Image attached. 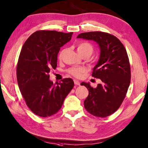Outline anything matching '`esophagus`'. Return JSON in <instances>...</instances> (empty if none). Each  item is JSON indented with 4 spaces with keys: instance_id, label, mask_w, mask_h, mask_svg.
Masks as SVG:
<instances>
[{
    "instance_id": "34e87169",
    "label": "esophagus",
    "mask_w": 148,
    "mask_h": 148,
    "mask_svg": "<svg viewBox=\"0 0 148 148\" xmlns=\"http://www.w3.org/2000/svg\"><path fill=\"white\" fill-rule=\"evenodd\" d=\"M74 82L75 85H76V86H79V85H80V82H79L78 80H76V79H74Z\"/></svg>"
}]
</instances>
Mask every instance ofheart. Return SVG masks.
Segmentation results:
<instances>
[{"instance_id": "1", "label": "heart", "mask_w": 148, "mask_h": 148, "mask_svg": "<svg viewBox=\"0 0 148 148\" xmlns=\"http://www.w3.org/2000/svg\"><path fill=\"white\" fill-rule=\"evenodd\" d=\"M77 50L79 54H80L82 56L85 55H91L93 51V46L90 43L84 42L78 45L77 46ZM65 53V50H62L59 54V58L61 59L64 56ZM86 71V69L84 67H72L68 70V72L72 76H73L76 78H80L82 75Z\"/></svg>"}]
</instances>
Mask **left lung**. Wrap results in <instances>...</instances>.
Returning a JSON list of instances; mask_svg holds the SVG:
<instances>
[{
  "mask_svg": "<svg viewBox=\"0 0 148 148\" xmlns=\"http://www.w3.org/2000/svg\"><path fill=\"white\" fill-rule=\"evenodd\" d=\"M77 38L97 42L101 50L92 76L102 82L95 88L90 83L81 84L89 90L84 107L93 116L111 115L120 107L130 83V66L126 49L116 37L105 32L82 33Z\"/></svg>",
  "mask_w": 148,
  "mask_h": 148,
  "instance_id": "8db88e82",
  "label": "left lung"
}]
</instances>
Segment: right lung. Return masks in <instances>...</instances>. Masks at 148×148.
<instances>
[{"mask_svg": "<svg viewBox=\"0 0 148 148\" xmlns=\"http://www.w3.org/2000/svg\"><path fill=\"white\" fill-rule=\"evenodd\" d=\"M72 34L39 30L22 47L16 68L17 81L27 106L37 116L57 113L73 88L72 79L64 78L53 84L49 74L51 69L57 68L60 49L70 41Z\"/></svg>", "mask_w": 148, "mask_h": 148, "instance_id": "obj_1", "label": "right lung"}]
</instances>
